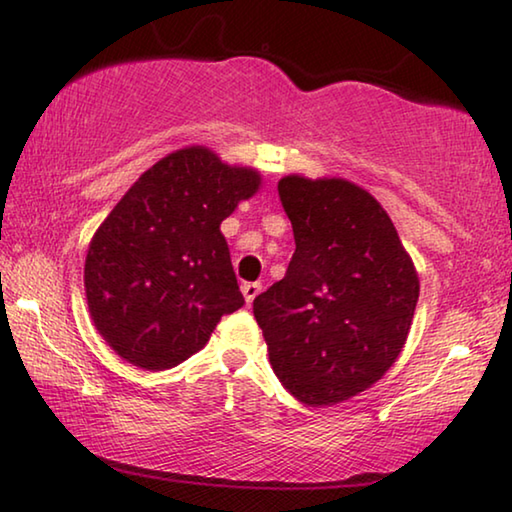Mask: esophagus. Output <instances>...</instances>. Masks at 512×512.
<instances>
[{
    "label": "esophagus",
    "mask_w": 512,
    "mask_h": 512,
    "mask_svg": "<svg viewBox=\"0 0 512 512\" xmlns=\"http://www.w3.org/2000/svg\"><path fill=\"white\" fill-rule=\"evenodd\" d=\"M259 291H262V284H259V282H244V284H241V293H244L248 305L259 296Z\"/></svg>",
    "instance_id": "1"
}]
</instances>
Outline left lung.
Wrapping results in <instances>:
<instances>
[{"instance_id": "obj_1", "label": "left lung", "mask_w": 512, "mask_h": 512, "mask_svg": "<svg viewBox=\"0 0 512 512\" xmlns=\"http://www.w3.org/2000/svg\"><path fill=\"white\" fill-rule=\"evenodd\" d=\"M296 253L253 300L277 379L307 406L366 391L400 357L420 282L393 221L348 180L277 185Z\"/></svg>"}]
</instances>
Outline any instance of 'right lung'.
<instances>
[{"label": "right lung", "instance_id": "1", "mask_svg": "<svg viewBox=\"0 0 512 512\" xmlns=\"http://www.w3.org/2000/svg\"><path fill=\"white\" fill-rule=\"evenodd\" d=\"M257 189V171L192 146L153 164L115 205L90 241L85 293L121 359L178 366L244 307L219 225Z\"/></svg>", "mask_w": 512, "mask_h": 512}]
</instances>
